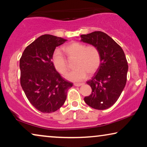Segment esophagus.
<instances>
[{
	"instance_id": "esophagus-1",
	"label": "esophagus",
	"mask_w": 147,
	"mask_h": 147,
	"mask_svg": "<svg viewBox=\"0 0 147 147\" xmlns=\"http://www.w3.org/2000/svg\"><path fill=\"white\" fill-rule=\"evenodd\" d=\"M83 83H75L74 84V86H77V87H79V86H81L83 85Z\"/></svg>"
}]
</instances>
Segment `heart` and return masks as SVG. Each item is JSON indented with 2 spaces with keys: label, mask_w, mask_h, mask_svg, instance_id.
I'll return each mask as SVG.
<instances>
[{
  "label": "heart",
  "mask_w": 147,
  "mask_h": 147,
  "mask_svg": "<svg viewBox=\"0 0 147 147\" xmlns=\"http://www.w3.org/2000/svg\"><path fill=\"white\" fill-rule=\"evenodd\" d=\"M63 51L70 59H75L74 66L76 69L65 76L66 79L71 82H81L87 78L88 73L92 74L100 67L101 57L98 48L94 45L86 46L79 42H73L63 48ZM51 61L55 69L64 75L68 70L65 57L59 50L53 52Z\"/></svg>",
  "instance_id": "heart-1"
}]
</instances>
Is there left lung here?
I'll use <instances>...</instances> for the list:
<instances>
[{"mask_svg": "<svg viewBox=\"0 0 147 147\" xmlns=\"http://www.w3.org/2000/svg\"><path fill=\"white\" fill-rule=\"evenodd\" d=\"M80 37L81 41L97 47L101 57L95 76L87 82L92 92L84 101L94 109H107L117 101L125 87L128 69L125 54L104 32L94 31Z\"/></svg>", "mask_w": 147, "mask_h": 147, "instance_id": "1", "label": "left lung"}]
</instances>
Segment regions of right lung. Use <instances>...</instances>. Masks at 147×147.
Returning a JSON list of instances; mask_svg holds the SVG:
<instances>
[{"label":"right lung","mask_w":147,"mask_h":147,"mask_svg":"<svg viewBox=\"0 0 147 147\" xmlns=\"http://www.w3.org/2000/svg\"><path fill=\"white\" fill-rule=\"evenodd\" d=\"M66 41L51 35H41L25 48L20 59L21 87L30 103L43 113L59 109L73 86L61 78L51 61L55 48Z\"/></svg>","instance_id":"1"}]
</instances>
